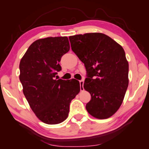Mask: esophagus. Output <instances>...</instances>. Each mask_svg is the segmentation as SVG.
<instances>
[{
  "label": "esophagus",
  "mask_w": 149,
  "mask_h": 149,
  "mask_svg": "<svg viewBox=\"0 0 149 149\" xmlns=\"http://www.w3.org/2000/svg\"><path fill=\"white\" fill-rule=\"evenodd\" d=\"M79 83H80V89H81V91L84 90V89H83V84H84V81H83V80L79 81Z\"/></svg>",
  "instance_id": "34e87169"
}]
</instances>
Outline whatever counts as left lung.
I'll list each match as a JSON object with an SVG mask.
<instances>
[{
    "label": "left lung",
    "mask_w": 149,
    "mask_h": 149,
    "mask_svg": "<svg viewBox=\"0 0 149 149\" xmlns=\"http://www.w3.org/2000/svg\"><path fill=\"white\" fill-rule=\"evenodd\" d=\"M69 40L72 52L87 70L83 87L91 99L86 110L97 119L111 117L121 107L129 84V64L124 49L99 32L77 34Z\"/></svg>",
    "instance_id": "8db88e82"
}]
</instances>
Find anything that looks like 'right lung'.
<instances>
[{"mask_svg": "<svg viewBox=\"0 0 149 149\" xmlns=\"http://www.w3.org/2000/svg\"><path fill=\"white\" fill-rule=\"evenodd\" d=\"M70 50L66 36L40 38L30 45L19 63L23 93L38 119L45 123H62L68 116L70 104L80 91L78 81L57 80L59 62Z\"/></svg>", "mask_w": 149, "mask_h": 149, "instance_id": "right-lung-1", "label": "right lung"}]
</instances>
